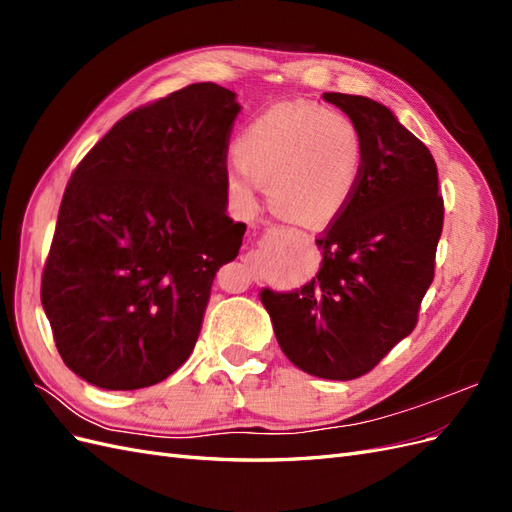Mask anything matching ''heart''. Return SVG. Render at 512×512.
<instances>
[{
  "instance_id": "1",
  "label": "heart",
  "mask_w": 512,
  "mask_h": 512,
  "mask_svg": "<svg viewBox=\"0 0 512 512\" xmlns=\"http://www.w3.org/2000/svg\"><path fill=\"white\" fill-rule=\"evenodd\" d=\"M228 190L243 211L258 205V183L284 218L327 226L350 205L365 166L363 134L318 104H277L258 115L235 145Z\"/></svg>"
}]
</instances>
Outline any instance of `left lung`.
Instances as JSON below:
<instances>
[{"mask_svg":"<svg viewBox=\"0 0 512 512\" xmlns=\"http://www.w3.org/2000/svg\"><path fill=\"white\" fill-rule=\"evenodd\" d=\"M359 126L365 166L350 205L316 239L322 267L260 301L288 359L324 380H354L408 337L436 271L444 224L429 149L376 100L324 94Z\"/></svg>","mask_w":512,"mask_h":512,"instance_id":"8db88e82","label":"left lung"}]
</instances>
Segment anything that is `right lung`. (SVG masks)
Segmentation results:
<instances>
[{
    "instance_id": "right-lung-1",
    "label": "right lung",
    "mask_w": 512,
    "mask_h": 512,
    "mask_svg": "<svg viewBox=\"0 0 512 512\" xmlns=\"http://www.w3.org/2000/svg\"><path fill=\"white\" fill-rule=\"evenodd\" d=\"M239 111L230 89L188 85L119 119L72 173L40 299L89 384L145 389L192 354L215 273L245 235L226 215Z\"/></svg>"
}]
</instances>
